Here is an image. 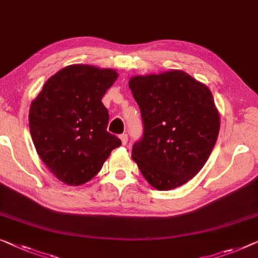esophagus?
<instances>
[{"mask_svg": "<svg viewBox=\"0 0 258 258\" xmlns=\"http://www.w3.org/2000/svg\"><path fill=\"white\" fill-rule=\"evenodd\" d=\"M120 140H121V142H122V145L127 144V140H128L127 133H122V134H120Z\"/></svg>", "mask_w": 258, "mask_h": 258, "instance_id": "1", "label": "esophagus"}]
</instances>
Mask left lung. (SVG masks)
Returning <instances> with one entry per match:
<instances>
[{
    "instance_id": "obj_1",
    "label": "left lung",
    "mask_w": 258,
    "mask_h": 258,
    "mask_svg": "<svg viewBox=\"0 0 258 258\" xmlns=\"http://www.w3.org/2000/svg\"><path fill=\"white\" fill-rule=\"evenodd\" d=\"M128 86L144 125L132 159L155 189L183 185L204 167L218 139L220 118L212 94L182 71L134 76Z\"/></svg>"
}]
</instances>
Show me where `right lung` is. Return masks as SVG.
<instances>
[{"instance_id": "add662e5", "label": "right lung", "mask_w": 258, "mask_h": 258, "mask_svg": "<svg viewBox=\"0 0 258 258\" xmlns=\"http://www.w3.org/2000/svg\"><path fill=\"white\" fill-rule=\"evenodd\" d=\"M113 69L86 64L64 67L49 78L30 107V133L49 170L68 185L94 178L121 141L106 131L102 103L117 80Z\"/></svg>"}]
</instances>
